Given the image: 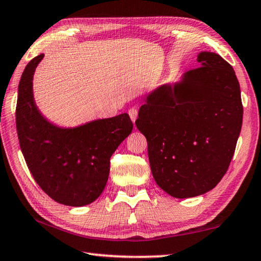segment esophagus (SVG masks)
<instances>
[{
    "label": "esophagus",
    "mask_w": 261,
    "mask_h": 261,
    "mask_svg": "<svg viewBox=\"0 0 261 261\" xmlns=\"http://www.w3.org/2000/svg\"><path fill=\"white\" fill-rule=\"evenodd\" d=\"M128 114H129L132 121L135 122L136 118H138V109H136V108H130L129 110H128Z\"/></svg>",
    "instance_id": "34e87169"
}]
</instances>
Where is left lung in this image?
Listing matches in <instances>:
<instances>
[{
    "instance_id": "8db88e82",
    "label": "left lung",
    "mask_w": 261,
    "mask_h": 261,
    "mask_svg": "<svg viewBox=\"0 0 261 261\" xmlns=\"http://www.w3.org/2000/svg\"><path fill=\"white\" fill-rule=\"evenodd\" d=\"M147 95L135 125L148 142L152 176L175 198L212 190L226 174L243 120L240 84L220 55Z\"/></svg>"
}]
</instances>
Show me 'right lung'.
Listing matches in <instances>:
<instances>
[{"label": "right lung", "mask_w": 261, "mask_h": 261, "mask_svg": "<svg viewBox=\"0 0 261 261\" xmlns=\"http://www.w3.org/2000/svg\"><path fill=\"white\" fill-rule=\"evenodd\" d=\"M43 57L41 54L27 64L18 86V140L41 189L59 204L85 206L103 193L110 158L132 133L133 122L127 113L75 127L49 121L36 107L33 95L34 72Z\"/></svg>", "instance_id": "right-lung-1"}]
</instances>
